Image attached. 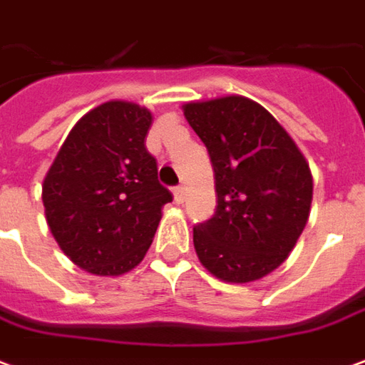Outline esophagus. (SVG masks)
I'll use <instances>...</instances> for the list:
<instances>
[{"label": "esophagus", "mask_w": 365, "mask_h": 365, "mask_svg": "<svg viewBox=\"0 0 365 365\" xmlns=\"http://www.w3.org/2000/svg\"><path fill=\"white\" fill-rule=\"evenodd\" d=\"M173 194H175V202H177V204H182V202H185V186H177V188L173 190Z\"/></svg>", "instance_id": "esophagus-1"}]
</instances>
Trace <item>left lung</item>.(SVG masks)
Here are the masks:
<instances>
[{
  "instance_id": "obj_1",
  "label": "left lung",
  "mask_w": 365,
  "mask_h": 365,
  "mask_svg": "<svg viewBox=\"0 0 365 365\" xmlns=\"http://www.w3.org/2000/svg\"><path fill=\"white\" fill-rule=\"evenodd\" d=\"M210 153L217 206L194 225V249L215 278L260 280L280 267L309 220L313 179L288 132L241 95L186 103Z\"/></svg>"
}]
</instances>
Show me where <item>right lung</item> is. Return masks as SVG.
<instances>
[{"label":"right lung","instance_id":"obj_1","mask_svg":"<svg viewBox=\"0 0 365 365\" xmlns=\"http://www.w3.org/2000/svg\"><path fill=\"white\" fill-rule=\"evenodd\" d=\"M151 120L134 103L98 105L71 128L44 177L48 227L87 272L120 276L138 267L173 200L145 148Z\"/></svg>","mask_w":365,"mask_h":365}]
</instances>
